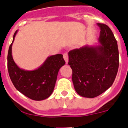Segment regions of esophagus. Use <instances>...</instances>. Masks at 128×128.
I'll use <instances>...</instances> for the list:
<instances>
[{
    "mask_svg": "<svg viewBox=\"0 0 128 128\" xmlns=\"http://www.w3.org/2000/svg\"><path fill=\"white\" fill-rule=\"evenodd\" d=\"M63 57H64V59L65 60L66 63L68 64V54L67 53H64V55H63Z\"/></svg>",
    "mask_w": 128,
    "mask_h": 128,
    "instance_id": "obj_1",
    "label": "esophagus"
}]
</instances>
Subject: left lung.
Instances as JSON below:
<instances>
[{
    "label": "left lung",
    "instance_id": "1",
    "mask_svg": "<svg viewBox=\"0 0 128 128\" xmlns=\"http://www.w3.org/2000/svg\"><path fill=\"white\" fill-rule=\"evenodd\" d=\"M100 28L98 43L85 45L68 52L72 80L77 94L93 98L106 91L114 82L119 64L117 42L106 25Z\"/></svg>",
    "mask_w": 128,
    "mask_h": 128
}]
</instances>
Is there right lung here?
Listing matches in <instances>:
<instances>
[{"label":"right lung","mask_w":128,"mask_h":128,"mask_svg":"<svg viewBox=\"0 0 128 128\" xmlns=\"http://www.w3.org/2000/svg\"><path fill=\"white\" fill-rule=\"evenodd\" d=\"M13 36L8 55V69L14 86L22 94L36 101H41L50 97L54 90L60 68L65 64L62 54L49 56L39 68L25 70L17 66L12 56V45L18 32Z\"/></svg>","instance_id":"add662e5"}]
</instances>
